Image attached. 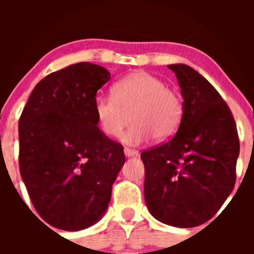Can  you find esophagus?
Segmentation results:
<instances>
[{
    "label": "esophagus",
    "instance_id": "1",
    "mask_svg": "<svg viewBox=\"0 0 254 254\" xmlns=\"http://www.w3.org/2000/svg\"><path fill=\"white\" fill-rule=\"evenodd\" d=\"M124 153L127 157H134V156L139 155V152H137L136 150H132V148H129V147L124 148Z\"/></svg>",
    "mask_w": 254,
    "mask_h": 254
}]
</instances>
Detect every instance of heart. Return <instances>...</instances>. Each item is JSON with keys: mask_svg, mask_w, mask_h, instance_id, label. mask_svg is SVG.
Returning a JSON list of instances; mask_svg holds the SVG:
<instances>
[{"mask_svg": "<svg viewBox=\"0 0 254 254\" xmlns=\"http://www.w3.org/2000/svg\"><path fill=\"white\" fill-rule=\"evenodd\" d=\"M94 113L107 136H119L131 119L132 125L123 141L137 145L155 137L156 141L163 142L178 130L184 103L181 94L167 87L165 81L137 71L119 79L113 87V96H97Z\"/></svg>", "mask_w": 254, "mask_h": 254, "instance_id": "heart-1", "label": "heart"}]
</instances>
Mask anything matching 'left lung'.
I'll return each instance as SVG.
<instances>
[{
    "mask_svg": "<svg viewBox=\"0 0 254 254\" xmlns=\"http://www.w3.org/2000/svg\"><path fill=\"white\" fill-rule=\"evenodd\" d=\"M168 68L178 79L184 114L170 141L141 153L145 200L158 221L195 227L231 194L240 140L234 115L212 84L184 64Z\"/></svg>",
    "mask_w": 254,
    "mask_h": 254,
    "instance_id": "left-lung-1",
    "label": "left lung"
}]
</instances>
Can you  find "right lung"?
I'll use <instances>...</instances> for the list:
<instances>
[{
  "label": "right lung",
  "instance_id": "right-lung-1",
  "mask_svg": "<svg viewBox=\"0 0 254 254\" xmlns=\"http://www.w3.org/2000/svg\"><path fill=\"white\" fill-rule=\"evenodd\" d=\"M109 79L89 63L55 71L34 87L19 118L20 176L38 214L56 229L96 224L125 162L124 147L99 130L94 113Z\"/></svg>",
  "mask_w": 254,
  "mask_h": 254
}]
</instances>
